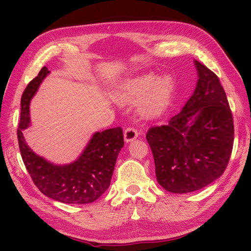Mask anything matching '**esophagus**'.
<instances>
[{
  "instance_id": "obj_1",
  "label": "esophagus",
  "mask_w": 251,
  "mask_h": 251,
  "mask_svg": "<svg viewBox=\"0 0 251 251\" xmlns=\"http://www.w3.org/2000/svg\"><path fill=\"white\" fill-rule=\"evenodd\" d=\"M138 137V130L134 127H127L124 131V139L126 142H130L135 140Z\"/></svg>"
}]
</instances>
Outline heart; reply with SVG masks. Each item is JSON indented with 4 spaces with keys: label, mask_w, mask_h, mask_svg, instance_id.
Wrapping results in <instances>:
<instances>
[{
    "label": "heart",
    "mask_w": 251,
    "mask_h": 251,
    "mask_svg": "<svg viewBox=\"0 0 251 251\" xmlns=\"http://www.w3.org/2000/svg\"><path fill=\"white\" fill-rule=\"evenodd\" d=\"M173 77L165 74L158 77L153 73H146L130 78L123 85L119 98L121 100H137L143 98L140 112L145 116H154L166 108L173 93Z\"/></svg>",
    "instance_id": "1"
}]
</instances>
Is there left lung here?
<instances>
[{
  "instance_id": "obj_1",
  "label": "left lung",
  "mask_w": 251,
  "mask_h": 251,
  "mask_svg": "<svg viewBox=\"0 0 251 251\" xmlns=\"http://www.w3.org/2000/svg\"><path fill=\"white\" fill-rule=\"evenodd\" d=\"M195 66L194 94L179 114L149 128L146 136L157 182L172 193L201 190L219 178L233 149V115L225 89L206 66L196 60Z\"/></svg>"
}]
</instances>
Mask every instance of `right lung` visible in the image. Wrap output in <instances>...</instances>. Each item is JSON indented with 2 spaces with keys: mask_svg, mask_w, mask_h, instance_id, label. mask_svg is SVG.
Masks as SVG:
<instances>
[{
  "mask_svg": "<svg viewBox=\"0 0 251 251\" xmlns=\"http://www.w3.org/2000/svg\"><path fill=\"white\" fill-rule=\"evenodd\" d=\"M50 71L41 69L21 96V113L17 130L19 150L30 177L42 193L65 204H88L110 186L116 158L124 147L121 127L96 132L75 162L58 166L41 157L25 143L23 130L30 125V101Z\"/></svg>",
  "mask_w": 251,
  "mask_h": 251,
  "instance_id": "obj_1",
  "label": "right lung"
}]
</instances>
